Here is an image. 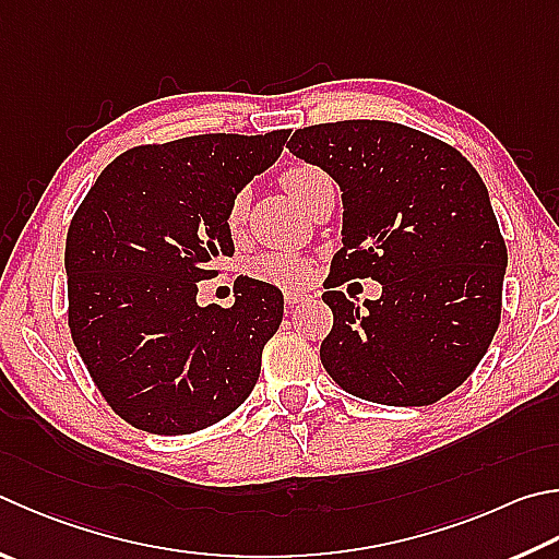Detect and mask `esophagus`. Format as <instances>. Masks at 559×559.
Here are the masks:
<instances>
[{
	"mask_svg": "<svg viewBox=\"0 0 559 559\" xmlns=\"http://www.w3.org/2000/svg\"><path fill=\"white\" fill-rule=\"evenodd\" d=\"M306 298H308V293L298 290V288H288L286 293H283V300H286L288 308L296 306V302H300V300H306Z\"/></svg>",
	"mask_w": 559,
	"mask_h": 559,
	"instance_id": "1",
	"label": "esophagus"
}]
</instances>
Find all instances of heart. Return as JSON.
Returning a JSON list of instances; mask_svg holds the SVG:
<instances>
[{"instance_id":"b5f03b06","label":"heart","mask_w":559,"mask_h":559,"mask_svg":"<svg viewBox=\"0 0 559 559\" xmlns=\"http://www.w3.org/2000/svg\"><path fill=\"white\" fill-rule=\"evenodd\" d=\"M281 182L283 188L290 192V198L306 210L312 207V202L320 198L322 190L334 188L328 170H322L320 166H312V164H296L286 168L281 174ZM247 205H249L247 190L235 192V198L229 200L227 215H225L229 229L241 227V222L247 217ZM251 276L273 283V286H300V283H306L312 276V261L290 251L261 253V257L253 259L251 263Z\"/></svg>"}]
</instances>
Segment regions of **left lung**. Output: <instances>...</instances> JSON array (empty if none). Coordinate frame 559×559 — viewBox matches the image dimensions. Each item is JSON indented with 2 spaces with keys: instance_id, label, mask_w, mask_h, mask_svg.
<instances>
[{
  "instance_id": "8db88e82",
  "label": "left lung",
  "mask_w": 559,
  "mask_h": 559,
  "mask_svg": "<svg viewBox=\"0 0 559 559\" xmlns=\"http://www.w3.org/2000/svg\"><path fill=\"white\" fill-rule=\"evenodd\" d=\"M288 148L342 190L337 286L381 283L359 310L322 293L334 314L324 371L383 405H430L462 385L501 322L509 253L489 190L460 151L418 129L349 119L298 129Z\"/></svg>"
}]
</instances>
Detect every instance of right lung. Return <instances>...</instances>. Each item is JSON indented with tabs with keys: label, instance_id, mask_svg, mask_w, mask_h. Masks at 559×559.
<instances>
[{
	"label": "right lung",
	"instance_id": "add662e5",
	"mask_svg": "<svg viewBox=\"0 0 559 559\" xmlns=\"http://www.w3.org/2000/svg\"><path fill=\"white\" fill-rule=\"evenodd\" d=\"M288 134L129 148L80 202L66 239L70 334L109 408L134 428L198 432L257 385L263 344L283 320L281 290L247 278L231 308H202L198 283L235 253L229 200L276 164Z\"/></svg>",
	"mask_w": 559,
	"mask_h": 559
}]
</instances>
